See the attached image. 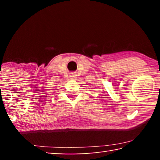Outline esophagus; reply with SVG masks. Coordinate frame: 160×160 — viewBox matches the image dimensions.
<instances>
[{"instance_id":"esophagus-1","label":"esophagus","mask_w":160,"mask_h":160,"mask_svg":"<svg viewBox=\"0 0 160 160\" xmlns=\"http://www.w3.org/2000/svg\"><path fill=\"white\" fill-rule=\"evenodd\" d=\"M70 78H71V79H75V75L74 74V73H71V75H70Z\"/></svg>"}]
</instances>
